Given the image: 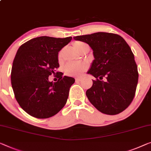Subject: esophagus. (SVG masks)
<instances>
[{
	"instance_id": "esophagus-1",
	"label": "esophagus",
	"mask_w": 151,
	"mask_h": 151,
	"mask_svg": "<svg viewBox=\"0 0 151 151\" xmlns=\"http://www.w3.org/2000/svg\"><path fill=\"white\" fill-rule=\"evenodd\" d=\"M81 79H82L81 78H75V81H76V82H77V81H81Z\"/></svg>"
}]
</instances>
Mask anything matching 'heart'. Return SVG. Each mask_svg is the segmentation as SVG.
Returning <instances> with one entry per match:
<instances>
[{
  "instance_id": "obj_1",
  "label": "heart",
  "mask_w": 151,
  "mask_h": 151,
  "mask_svg": "<svg viewBox=\"0 0 151 151\" xmlns=\"http://www.w3.org/2000/svg\"><path fill=\"white\" fill-rule=\"evenodd\" d=\"M88 46L85 42L76 41L73 43V48L76 51L79 52L84 47ZM62 57V52L59 53V59ZM87 66L84 63L68 62L64 66V72L66 75L73 76H79L86 70Z\"/></svg>"
}]
</instances>
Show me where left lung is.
Wrapping results in <instances>:
<instances>
[{
  "label": "left lung",
  "mask_w": 151,
  "mask_h": 151,
  "mask_svg": "<svg viewBox=\"0 0 151 151\" xmlns=\"http://www.w3.org/2000/svg\"><path fill=\"white\" fill-rule=\"evenodd\" d=\"M73 38L86 42L93 51L95 59L87 73L96 78L86 91L89 102L104 114L114 115L125 111L133 100L138 81L131 48L121 36L113 33L96 32Z\"/></svg>",
  "instance_id": "obj_1"
}]
</instances>
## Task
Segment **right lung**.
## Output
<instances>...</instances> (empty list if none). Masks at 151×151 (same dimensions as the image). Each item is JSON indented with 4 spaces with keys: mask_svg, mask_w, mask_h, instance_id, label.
I'll list each match as a JSON object with an SVG mask.
<instances>
[{
    "mask_svg": "<svg viewBox=\"0 0 151 151\" xmlns=\"http://www.w3.org/2000/svg\"><path fill=\"white\" fill-rule=\"evenodd\" d=\"M72 37H40L22 45L11 69L15 98L24 111L34 117L47 119L59 112L67 102L75 78L57 72V82H49L59 68L58 52Z\"/></svg>",
    "mask_w": 151,
    "mask_h": 151,
    "instance_id": "obj_1",
    "label": "right lung"
}]
</instances>
